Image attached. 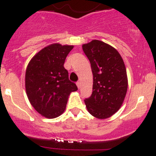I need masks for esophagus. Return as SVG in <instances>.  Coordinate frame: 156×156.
Here are the masks:
<instances>
[{
    "mask_svg": "<svg viewBox=\"0 0 156 156\" xmlns=\"http://www.w3.org/2000/svg\"><path fill=\"white\" fill-rule=\"evenodd\" d=\"M77 86H78V89H80V88L81 87V82H80V81H78V82H77Z\"/></svg>",
    "mask_w": 156,
    "mask_h": 156,
    "instance_id": "34e87169",
    "label": "esophagus"
}]
</instances>
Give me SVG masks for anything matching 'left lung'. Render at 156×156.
I'll list each match as a JSON object with an SVG mask.
<instances>
[{"mask_svg":"<svg viewBox=\"0 0 156 156\" xmlns=\"http://www.w3.org/2000/svg\"><path fill=\"white\" fill-rule=\"evenodd\" d=\"M82 49L90 62L93 92L84 100L88 112L100 119L109 118L122 106L127 90V72L119 52L101 41L93 40Z\"/></svg>","mask_w":156,"mask_h":156,"instance_id":"8db88e82","label":"left lung"}]
</instances>
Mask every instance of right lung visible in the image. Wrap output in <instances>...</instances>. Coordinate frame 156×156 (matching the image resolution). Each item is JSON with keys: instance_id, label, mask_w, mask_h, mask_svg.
<instances>
[{"instance_id": "right-lung-1", "label": "right lung", "mask_w": 156, "mask_h": 156, "mask_svg": "<svg viewBox=\"0 0 156 156\" xmlns=\"http://www.w3.org/2000/svg\"><path fill=\"white\" fill-rule=\"evenodd\" d=\"M73 46L53 44L39 51L26 72V90L31 106L48 119L60 115L71 92L78 90L69 79L64 62Z\"/></svg>"}]
</instances>
